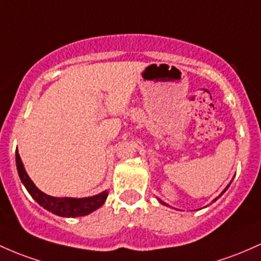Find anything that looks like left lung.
<instances>
[{"mask_svg": "<svg viewBox=\"0 0 261 261\" xmlns=\"http://www.w3.org/2000/svg\"><path fill=\"white\" fill-rule=\"evenodd\" d=\"M228 187H229V185H228V186H227V189H228ZM227 189H225V190H227ZM225 190H224V191H223V192H225ZM216 200H217V198H216ZM216 200H215V201H216Z\"/></svg>", "mask_w": 261, "mask_h": 261, "instance_id": "left-lung-1", "label": "left lung"}]
</instances>
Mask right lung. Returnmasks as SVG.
Listing matches in <instances>:
<instances>
[{"label":"right lung","mask_w":261,"mask_h":261,"mask_svg":"<svg viewBox=\"0 0 261 261\" xmlns=\"http://www.w3.org/2000/svg\"><path fill=\"white\" fill-rule=\"evenodd\" d=\"M16 164L18 175L23 185L25 186L27 191L31 194L32 197L36 200L43 208L48 210L49 212L54 215L60 216V217H80V216H86L93 212L106 201L108 192L105 191L102 194L92 196V197L86 198H71V197H51V196L45 195L44 192L37 189L33 181L23 168L22 160H20L18 150H16Z\"/></svg>","instance_id":"obj_1"}]
</instances>
